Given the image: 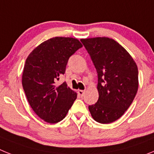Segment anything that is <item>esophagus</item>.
<instances>
[{
	"mask_svg": "<svg viewBox=\"0 0 154 154\" xmlns=\"http://www.w3.org/2000/svg\"><path fill=\"white\" fill-rule=\"evenodd\" d=\"M78 94L79 96H83V95L85 94V91L84 90H78Z\"/></svg>",
	"mask_w": 154,
	"mask_h": 154,
	"instance_id": "34e87169",
	"label": "esophagus"
}]
</instances>
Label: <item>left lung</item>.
<instances>
[{
    "instance_id": "8db88e82",
    "label": "left lung",
    "mask_w": 154,
    "mask_h": 154,
    "mask_svg": "<svg viewBox=\"0 0 154 154\" xmlns=\"http://www.w3.org/2000/svg\"><path fill=\"white\" fill-rule=\"evenodd\" d=\"M98 74L97 103L89 106L99 123L117 120L130 107L138 90V69L131 55L112 38L81 39Z\"/></svg>"
}]
</instances>
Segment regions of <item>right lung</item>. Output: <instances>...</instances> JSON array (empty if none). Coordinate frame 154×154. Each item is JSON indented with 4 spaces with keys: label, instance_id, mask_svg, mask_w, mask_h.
Returning a JSON list of instances; mask_svg holds the SVG:
<instances>
[{
    "label": "right lung",
    "instance_id": "obj_1",
    "mask_svg": "<svg viewBox=\"0 0 154 154\" xmlns=\"http://www.w3.org/2000/svg\"><path fill=\"white\" fill-rule=\"evenodd\" d=\"M81 42L73 38L55 37L42 42L30 53L22 75V85L34 112L49 123L65 117L77 98L66 82L56 85L65 72L69 58Z\"/></svg>",
    "mask_w": 154,
    "mask_h": 154
}]
</instances>
